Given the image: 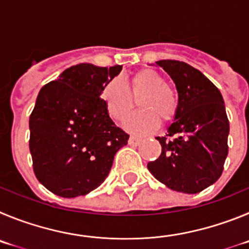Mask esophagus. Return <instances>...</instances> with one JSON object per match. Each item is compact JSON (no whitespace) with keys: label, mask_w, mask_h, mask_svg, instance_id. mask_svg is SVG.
Here are the masks:
<instances>
[{"label":"esophagus","mask_w":249,"mask_h":249,"mask_svg":"<svg viewBox=\"0 0 249 249\" xmlns=\"http://www.w3.org/2000/svg\"><path fill=\"white\" fill-rule=\"evenodd\" d=\"M127 142H129L130 146H139L141 144V139L136 138V136H130Z\"/></svg>","instance_id":"esophagus-1"}]
</instances>
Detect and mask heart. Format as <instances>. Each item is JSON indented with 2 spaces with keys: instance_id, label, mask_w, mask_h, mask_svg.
Returning a JSON list of instances; mask_svg holds the SVG:
<instances>
[{
  "instance_id": "b5f03b06",
  "label": "heart",
  "mask_w": 249,
  "mask_h": 249,
  "mask_svg": "<svg viewBox=\"0 0 249 249\" xmlns=\"http://www.w3.org/2000/svg\"><path fill=\"white\" fill-rule=\"evenodd\" d=\"M105 110L111 119L123 123L138 100L140 111L125 123V129L136 135H146L158 129L160 120L167 123L178 111V95L159 71L141 69L126 82L109 80L100 93Z\"/></svg>"
}]
</instances>
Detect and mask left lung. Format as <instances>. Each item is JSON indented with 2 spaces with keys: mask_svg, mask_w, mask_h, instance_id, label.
<instances>
[{
  "mask_svg": "<svg viewBox=\"0 0 249 249\" xmlns=\"http://www.w3.org/2000/svg\"><path fill=\"white\" fill-rule=\"evenodd\" d=\"M169 73L178 93L174 123L163 136L161 155L147 163L152 176L174 191L197 194L222 175L228 154L230 122L216 86L185 62H156Z\"/></svg>",
  "mask_w": 249,
  "mask_h": 249,
  "instance_id": "left-lung-1",
  "label": "left lung"
}]
</instances>
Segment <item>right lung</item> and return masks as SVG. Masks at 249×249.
Masks as SVG:
<instances>
[{"label": "right lung", "mask_w": 249, "mask_h": 249, "mask_svg": "<svg viewBox=\"0 0 249 249\" xmlns=\"http://www.w3.org/2000/svg\"><path fill=\"white\" fill-rule=\"evenodd\" d=\"M122 68L80 63L39 90L30 116V151L36 178L54 195L71 198L97 189L127 144L129 135L100 98Z\"/></svg>", "instance_id": "1"}]
</instances>
